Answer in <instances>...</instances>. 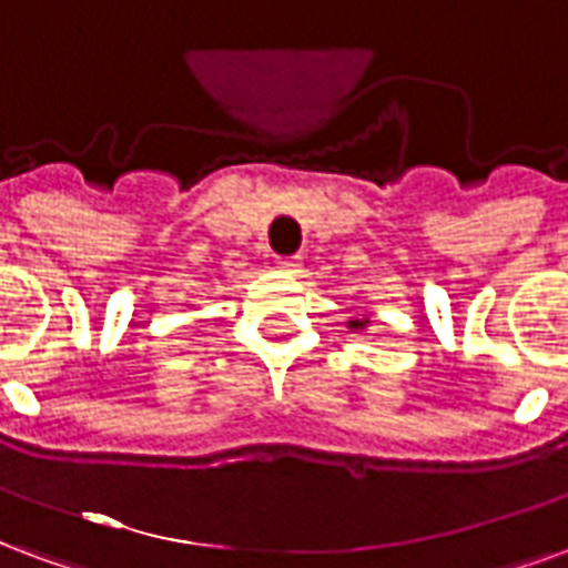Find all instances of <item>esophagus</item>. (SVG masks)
Segmentation results:
<instances>
[{"label":"esophagus","instance_id":"esophagus-1","mask_svg":"<svg viewBox=\"0 0 568 568\" xmlns=\"http://www.w3.org/2000/svg\"><path fill=\"white\" fill-rule=\"evenodd\" d=\"M276 267L283 273H288V276H297V273H301V262H297V258H276Z\"/></svg>","mask_w":568,"mask_h":568}]
</instances>
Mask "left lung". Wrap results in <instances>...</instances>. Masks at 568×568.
<instances>
[{
  "mask_svg": "<svg viewBox=\"0 0 568 568\" xmlns=\"http://www.w3.org/2000/svg\"><path fill=\"white\" fill-rule=\"evenodd\" d=\"M348 327H352V331H364V327L369 325V318H352V322H346Z\"/></svg>",
  "mask_w": 568,
  "mask_h": 568,
  "instance_id": "obj_1",
  "label": "left lung"
}]
</instances>
